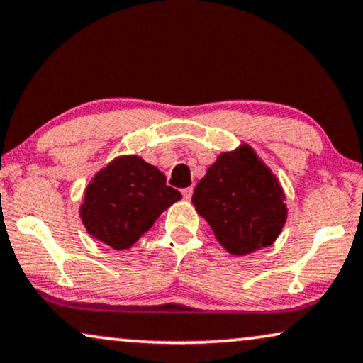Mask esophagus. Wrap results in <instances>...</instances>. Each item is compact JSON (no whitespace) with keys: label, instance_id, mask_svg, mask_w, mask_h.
Masks as SVG:
<instances>
[{"label":"esophagus","instance_id":"obj_1","mask_svg":"<svg viewBox=\"0 0 363 363\" xmlns=\"http://www.w3.org/2000/svg\"><path fill=\"white\" fill-rule=\"evenodd\" d=\"M192 187H186V189H182V196H184V199H191L192 197Z\"/></svg>","mask_w":363,"mask_h":363}]
</instances>
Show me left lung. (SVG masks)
Here are the masks:
<instances>
[{"label": "left lung", "mask_w": 363, "mask_h": 363, "mask_svg": "<svg viewBox=\"0 0 363 363\" xmlns=\"http://www.w3.org/2000/svg\"><path fill=\"white\" fill-rule=\"evenodd\" d=\"M192 204L235 256L272 246L288 218L283 187L247 144L219 154L197 182Z\"/></svg>", "instance_id": "obj_1"}]
</instances>
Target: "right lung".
<instances>
[{"instance_id":"obj_1","label":"right lung","mask_w":363,"mask_h":363,"mask_svg":"<svg viewBox=\"0 0 363 363\" xmlns=\"http://www.w3.org/2000/svg\"><path fill=\"white\" fill-rule=\"evenodd\" d=\"M181 197L152 164L139 155H118L86 186L80 219L95 240L128 250Z\"/></svg>"}]
</instances>
